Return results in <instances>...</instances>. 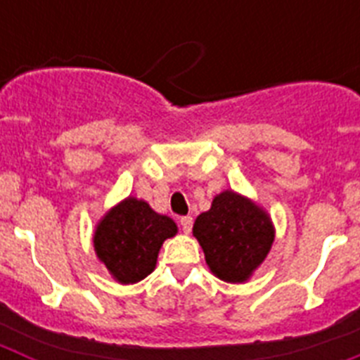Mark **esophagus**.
Returning a JSON list of instances; mask_svg holds the SVG:
<instances>
[{
  "instance_id": "34e87169",
  "label": "esophagus",
  "mask_w": 360,
  "mask_h": 360,
  "mask_svg": "<svg viewBox=\"0 0 360 360\" xmlns=\"http://www.w3.org/2000/svg\"><path fill=\"white\" fill-rule=\"evenodd\" d=\"M180 227H182V231L186 232V234H189L191 229H193V218H191V216H184V218H180Z\"/></svg>"
}]
</instances>
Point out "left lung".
<instances>
[{
    "mask_svg": "<svg viewBox=\"0 0 360 360\" xmlns=\"http://www.w3.org/2000/svg\"><path fill=\"white\" fill-rule=\"evenodd\" d=\"M198 240L212 274L227 283L249 281L272 249L276 231L256 202L227 189L214 196L211 209L196 218Z\"/></svg>",
    "mask_w": 360,
    "mask_h": 360,
    "instance_id": "obj_1",
    "label": "left lung"
}]
</instances>
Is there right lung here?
Instances as JSON below:
<instances>
[{"mask_svg": "<svg viewBox=\"0 0 360 360\" xmlns=\"http://www.w3.org/2000/svg\"><path fill=\"white\" fill-rule=\"evenodd\" d=\"M176 232L169 216L155 212L144 200L128 196L98 219L94 249L117 283L133 285L155 270L162 243Z\"/></svg>", "mask_w": 360, "mask_h": 360, "instance_id": "add662e5", "label": "right lung"}]
</instances>
